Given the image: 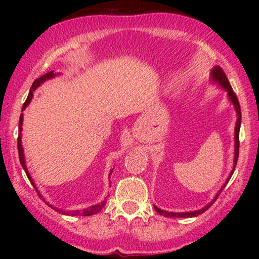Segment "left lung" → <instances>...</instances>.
Listing matches in <instances>:
<instances>
[{"instance_id":"left-lung-1","label":"left lung","mask_w":259,"mask_h":259,"mask_svg":"<svg viewBox=\"0 0 259 259\" xmlns=\"http://www.w3.org/2000/svg\"><path fill=\"white\" fill-rule=\"evenodd\" d=\"M210 79H212V81L218 82L219 86H222L223 89H225V91L228 92L229 100H230V102L234 105L235 111H236V114H237L236 125H235V157H234V169H233V170H231L230 177L228 178L227 183L224 184V186H223L222 189L219 190V192L215 195V197L213 198V201L210 202V203H208L207 206H204L203 208H201V209L194 210V212H183V213L167 212V210H163V209H160V208L154 206V209H156L157 212H158L160 215L168 217V218H169V217H170V218H192V217H197L198 214H201V213L206 212L208 208L212 206V204L214 203V202L217 201V198L219 197V195H221V192L223 191V189H224L225 185H227L228 181L230 180L231 175H233L234 170H235V167H236L237 158H239V145H240V142H239V134H240V125H241V108H240L239 100H237L236 95H235V92L233 91V89H231V85H230V82H229L227 75H225L224 70H223L221 67H218V65H217V67L213 68L212 72H210Z\"/></svg>"}]
</instances>
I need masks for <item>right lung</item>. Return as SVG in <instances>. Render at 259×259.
Here are the masks:
<instances>
[{
	"mask_svg": "<svg viewBox=\"0 0 259 259\" xmlns=\"http://www.w3.org/2000/svg\"><path fill=\"white\" fill-rule=\"evenodd\" d=\"M55 75H56V74L53 73V70H52V72H49V73L44 74L42 76H40V78H37L36 80H35L34 82H32V85H31V88H30V92H29L28 99H26V101L24 102V105H23V109H22V111H24V109L26 108V106H28L29 103H30V101H31V99H32V92L36 90V89H37L38 86H40L41 84H42V82H45V81H46V80H49V79H52ZM22 125H23V113H22V114H20V118H19V136H18V153H19V160H20V164H22L23 169H24V170H25L26 177H28V179L30 180V183L32 184V186H34L35 190H36L38 197L42 198V196L40 195V192H38V190L36 189V186H35V183H34V181H32L30 174H29L28 169H26V165H25L24 151H23V145H22V134H20V133H22ZM112 171H113V170H111V173H109V175L112 174ZM44 201H45V200H44ZM47 204H49V203H47ZM105 204H106L105 202H102V203L95 204V206H91V207L86 208V209H82V210H72V212H65V210H61V209H58V208L51 206V204H50V207L53 208V209H56V210H57V212H62V213H63V214L85 215V217H86V215H92V214H96V213H99L100 210L102 209L103 207H105Z\"/></svg>",
	"mask_w": 259,
	"mask_h": 259,
	"instance_id": "obj_1",
	"label": "right lung"
}]
</instances>
